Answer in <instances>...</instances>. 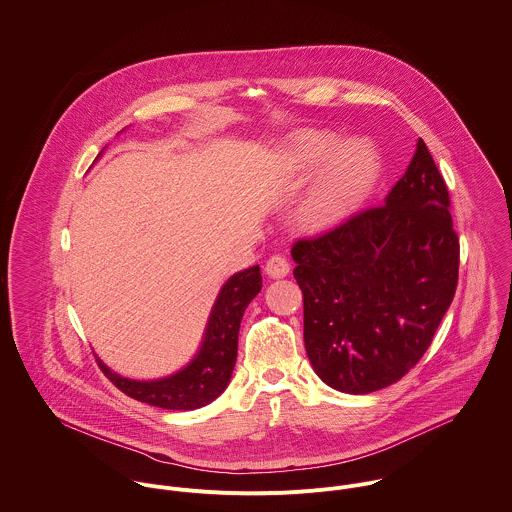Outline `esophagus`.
<instances>
[{
  "label": "esophagus",
  "instance_id": "obj_1",
  "mask_svg": "<svg viewBox=\"0 0 512 512\" xmlns=\"http://www.w3.org/2000/svg\"><path fill=\"white\" fill-rule=\"evenodd\" d=\"M266 274L270 276V278H284V276H288L290 274V264H288V260L284 258V256H280V254H276V256H272L268 262H266Z\"/></svg>",
  "mask_w": 512,
  "mask_h": 512
}]
</instances>
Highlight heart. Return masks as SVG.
Listing matches in <instances>:
<instances>
[{
  "label": "heart",
  "mask_w": 512,
  "mask_h": 512,
  "mask_svg": "<svg viewBox=\"0 0 512 512\" xmlns=\"http://www.w3.org/2000/svg\"><path fill=\"white\" fill-rule=\"evenodd\" d=\"M282 159L300 174L324 169L304 208L312 224H328L357 208L375 188L381 161L363 141L343 143L340 137L306 131L282 145Z\"/></svg>",
  "instance_id": "1"
}]
</instances>
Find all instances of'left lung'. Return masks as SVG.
<instances>
[{
	"mask_svg": "<svg viewBox=\"0 0 512 512\" xmlns=\"http://www.w3.org/2000/svg\"><path fill=\"white\" fill-rule=\"evenodd\" d=\"M443 176L423 143L381 206L298 240L304 343L318 377L365 395L399 381L427 351L459 278V238Z\"/></svg>",
	"mask_w": 512,
	"mask_h": 512,
	"instance_id": "left-lung-1",
	"label": "left lung"
}]
</instances>
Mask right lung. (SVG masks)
Listing matches in <instances>:
<instances>
[{
    "instance_id": "right-lung-1",
    "label": "right lung",
    "mask_w": 512,
    "mask_h": 512,
    "mask_svg": "<svg viewBox=\"0 0 512 512\" xmlns=\"http://www.w3.org/2000/svg\"><path fill=\"white\" fill-rule=\"evenodd\" d=\"M260 290V266H250L230 276L222 284L210 310L198 351L171 375L159 379H131L107 367L99 357L97 361L113 385L137 401L176 411L204 407L230 383L238 355L240 322L244 310Z\"/></svg>"
}]
</instances>
